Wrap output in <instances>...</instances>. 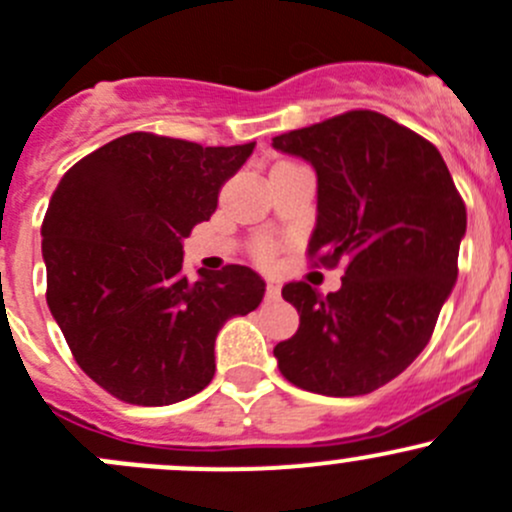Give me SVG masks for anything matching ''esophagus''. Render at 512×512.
Masks as SVG:
<instances>
[{"label": "esophagus", "mask_w": 512, "mask_h": 512, "mask_svg": "<svg viewBox=\"0 0 512 512\" xmlns=\"http://www.w3.org/2000/svg\"><path fill=\"white\" fill-rule=\"evenodd\" d=\"M266 298L268 301H278V298H281V286L273 281H268L266 283Z\"/></svg>", "instance_id": "obj_1"}]
</instances>
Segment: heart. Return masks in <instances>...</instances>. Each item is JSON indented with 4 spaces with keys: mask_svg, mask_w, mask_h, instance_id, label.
<instances>
[{
    "mask_svg": "<svg viewBox=\"0 0 512 512\" xmlns=\"http://www.w3.org/2000/svg\"><path fill=\"white\" fill-rule=\"evenodd\" d=\"M254 258L258 263H273V258H276V244H273V241H268V239L256 241Z\"/></svg>",
    "mask_w": 512,
    "mask_h": 512,
    "instance_id": "heart-1",
    "label": "heart"
}]
</instances>
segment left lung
Instances as JSON below:
<instances>
[{
  "mask_svg": "<svg viewBox=\"0 0 512 512\" xmlns=\"http://www.w3.org/2000/svg\"><path fill=\"white\" fill-rule=\"evenodd\" d=\"M273 149L316 169L308 256L316 266L346 263L328 296L306 281L283 286L301 323L273 348L278 371L303 391L366 396L428 346L458 278L465 204L440 151L378 111L288 131Z\"/></svg>",
  "mask_w": 512,
  "mask_h": 512,
  "instance_id": "obj_1",
  "label": "left lung"
}]
</instances>
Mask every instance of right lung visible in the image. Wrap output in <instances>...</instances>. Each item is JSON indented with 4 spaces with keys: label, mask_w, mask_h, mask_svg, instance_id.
<instances>
[{
    "label": "right lung",
    "mask_w": 512,
    "mask_h": 512,
    "mask_svg": "<svg viewBox=\"0 0 512 512\" xmlns=\"http://www.w3.org/2000/svg\"><path fill=\"white\" fill-rule=\"evenodd\" d=\"M169 136H119L59 181L42 224L47 303L74 361L134 406L204 391L221 326L261 303L249 266L181 273V239L209 221L219 191L254 151Z\"/></svg>",
    "instance_id": "right-lung-1"
}]
</instances>
